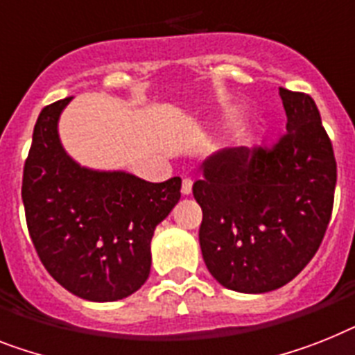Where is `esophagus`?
Here are the masks:
<instances>
[{
    "instance_id": "1",
    "label": "esophagus",
    "mask_w": 355,
    "mask_h": 355,
    "mask_svg": "<svg viewBox=\"0 0 355 355\" xmlns=\"http://www.w3.org/2000/svg\"><path fill=\"white\" fill-rule=\"evenodd\" d=\"M192 183H194V180L189 178V175H184L183 183H181V192H183L184 196H189L190 192H192Z\"/></svg>"
}]
</instances>
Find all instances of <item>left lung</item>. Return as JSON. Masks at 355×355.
<instances>
[{
    "instance_id": "left-lung-1",
    "label": "left lung",
    "mask_w": 355,
    "mask_h": 355,
    "mask_svg": "<svg viewBox=\"0 0 355 355\" xmlns=\"http://www.w3.org/2000/svg\"><path fill=\"white\" fill-rule=\"evenodd\" d=\"M286 132L274 145L227 148L192 187L203 210L199 245L218 283L263 294L294 279L323 241L338 165L309 94L279 89Z\"/></svg>"
}]
</instances>
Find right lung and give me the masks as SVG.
<instances>
[{
    "label": "right lung",
    "instance_id": "obj_1",
    "mask_svg": "<svg viewBox=\"0 0 355 355\" xmlns=\"http://www.w3.org/2000/svg\"><path fill=\"white\" fill-rule=\"evenodd\" d=\"M70 99L46 105L34 127L21 184L26 227L63 288L89 301H118L148 279L154 228L180 201L181 178L148 183L79 166L58 136Z\"/></svg>",
    "mask_w": 355,
    "mask_h": 355
}]
</instances>
